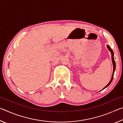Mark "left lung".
<instances>
[{
    "label": "left lung",
    "instance_id": "obj_1",
    "mask_svg": "<svg viewBox=\"0 0 123 123\" xmlns=\"http://www.w3.org/2000/svg\"><path fill=\"white\" fill-rule=\"evenodd\" d=\"M107 48L109 49V50L110 51V52H111V54H112V63H113V74H112V78H111V80H110V81L109 82V84H108L106 85V86L105 87H104V89L106 87H107L108 86H109V85L111 83L112 81L113 80L114 72V71H115V69H116V63H115V61H114V57H113V55H114V54H113V51H112V50L111 49V48H110V47L109 46V45H107Z\"/></svg>",
    "mask_w": 123,
    "mask_h": 123
}]
</instances>
